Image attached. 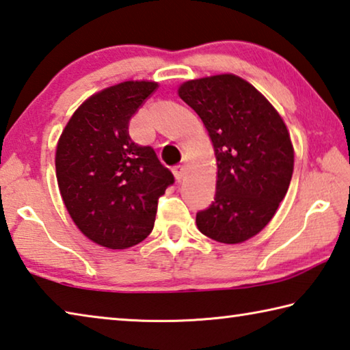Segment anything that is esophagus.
Instances as JSON below:
<instances>
[{"label": "esophagus", "mask_w": 350, "mask_h": 350, "mask_svg": "<svg viewBox=\"0 0 350 350\" xmlns=\"http://www.w3.org/2000/svg\"><path fill=\"white\" fill-rule=\"evenodd\" d=\"M173 173H174L176 179L180 182V180L185 179V176H187V167H185V165H177V167L173 168Z\"/></svg>", "instance_id": "obj_1"}]
</instances>
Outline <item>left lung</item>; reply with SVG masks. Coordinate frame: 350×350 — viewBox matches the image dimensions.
I'll use <instances>...</instances> for the list:
<instances>
[{
    "mask_svg": "<svg viewBox=\"0 0 350 350\" xmlns=\"http://www.w3.org/2000/svg\"><path fill=\"white\" fill-rule=\"evenodd\" d=\"M177 92L202 118L217 163L215 202L196 215L199 232L222 244L245 242L271 221L292 180L295 151L286 123L234 74L188 80Z\"/></svg>",
    "mask_w": 350,
    "mask_h": 350,
    "instance_id": "8db88e82",
    "label": "left lung"
}]
</instances>
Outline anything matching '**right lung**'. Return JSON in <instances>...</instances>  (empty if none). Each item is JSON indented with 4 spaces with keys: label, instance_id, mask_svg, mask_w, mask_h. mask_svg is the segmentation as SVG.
<instances>
[{
    "label": "right lung",
    "instance_id": "1",
    "mask_svg": "<svg viewBox=\"0 0 350 350\" xmlns=\"http://www.w3.org/2000/svg\"><path fill=\"white\" fill-rule=\"evenodd\" d=\"M157 86L128 80L92 94L57 144V182L69 216L88 239L111 250L133 247L151 233L157 200L174 182L152 148L134 144L128 131Z\"/></svg>",
    "mask_w": 350,
    "mask_h": 350
}]
</instances>
